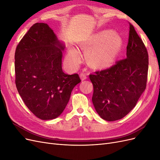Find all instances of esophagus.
Listing matches in <instances>:
<instances>
[{
    "mask_svg": "<svg viewBox=\"0 0 160 160\" xmlns=\"http://www.w3.org/2000/svg\"><path fill=\"white\" fill-rule=\"evenodd\" d=\"M80 77L82 81H84L87 79V77H86V75L85 73H83V72H81V73L80 74Z\"/></svg>",
    "mask_w": 160,
    "mask_h": 160,
    "instance_id": "34e87169",
    "label": "esophagus"
}]
</instances>
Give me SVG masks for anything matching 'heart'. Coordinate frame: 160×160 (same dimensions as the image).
<instances>
[{"instance_id": "heart-1", "label": "heart", "mask_w": 160, "mask_h": 160, "mask_svg": "<svg viewBox=\"0 0 160 160\" xmlns=\"http://www.w3.org/2000/svg\"><path fill=\"white\" fill-rule=\"evenodd\" d=\"M122 45L123 40L118 34L105 30L92 36L81 45V49L87 52L85 60L91 67L103 69L113 63ZM66 59L72 66L77 65L79 56L75 48H71L68 51Z\"/></svg>"}]
</instances>
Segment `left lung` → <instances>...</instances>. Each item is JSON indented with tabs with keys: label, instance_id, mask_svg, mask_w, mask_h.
Listing matches in <instances>:
<instances>
[{
	"label": "left lung",
	"instance_id": "8db88e82",
	"mask_svg": "<svg viewBox=\"0 0 160 160\" xmlns=\"http://www.w3.org/2000/svg\"><path fill=\"white\" fill-rule=\"evenodd\" d=\"M148 62L146 47L129 23L127 57L89 75L93 85L92 101L101 118L113 122L134 108L146 88Z\"/></svg>",
	"mask_w": 160,
	"mask_h": 160
}]
</instances>
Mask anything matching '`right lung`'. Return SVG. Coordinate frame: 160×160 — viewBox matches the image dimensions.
<instances>
[{
  "label": "right lung",
  "instance_id": "add662e5",
  "mask_svg": "<svg viewBox=\"0 0 160 160\" xmlns=\"http://www.w3.org/2000/svg\"><path fill=\"white\" fill-rule=\"evenodd\" d=\"M64 46L47 23H35L18 44L14 54L15 84L28 109L42 120L59 116L71 91L81 81L62 69Z\"/></svg>",
  "mask_w": 160,
  "mask_h": 160
}]
</instances>
